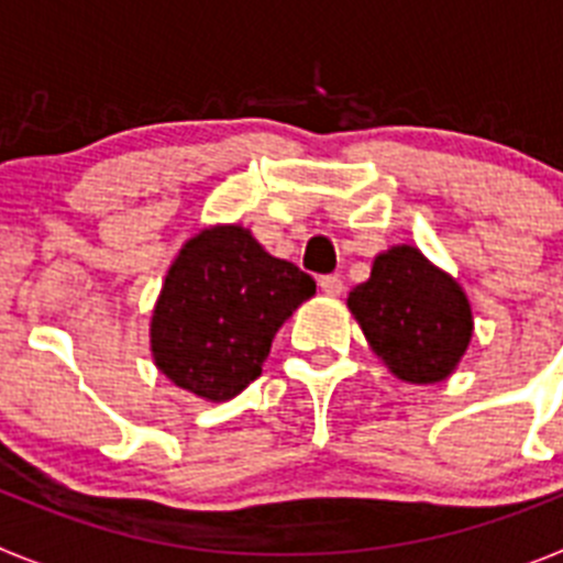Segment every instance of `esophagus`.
Wrapping results in <instances>:
<instances>
[{"label":"esophagus","mask_w":563,"mask_h":563,"mask_svg":"<svg viewBox=\"0 0 563 563\" xmlns=\"http://www.w3.org/2000/svg\"><path fill=\"white\" fill-rule=\"evenodd\" d=\"M318 287L327 292V296H341L343 292V278L341 276H324L318 282Z\"/></svg>","instance_id":"esophagus-1"}]
</instances>
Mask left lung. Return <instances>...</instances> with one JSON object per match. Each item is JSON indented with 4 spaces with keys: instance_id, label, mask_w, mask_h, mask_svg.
<instances>
[{
    "instance_id": "1",
    "label": "left lung",
    "mask_w": 563,
    "mask_h": 563,
    "mask_svg": "<svg viewBox=\"0 0 563 563\" xmlns=\"http://www.w3.org/2000/svg\"><path fill=\"white\" fill-rule=\"evenodd\" d=\"M346 307L383 366L417 386L454 375L474 338V312L460 282L411 245L377 253Z\"/></svg>"
}]
</instances>
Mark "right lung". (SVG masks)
<instances>
[{
	"mask_svg": "<svg viewBox=\"0 0 563 563\" xmlns=\"http://www.w3.org/2000/svg\"><path fill=\"white\" fill-rule=\"evenodd\" d=\"M312 296L316 282L271 256L247 228H200L152 310L154 366L200 400H231L262 375L278 327Z\"/></svg>",
	"mask_w": 563,
	"mask_h": 563,
	"instance_id": "add662e5",
	"label": "right lung"
}]
</instances>
